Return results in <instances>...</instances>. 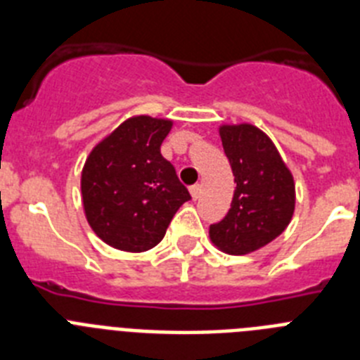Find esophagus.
Instances as JSON below:
<instances>
[{
  "label": "esophagus",
  "instance_id": "obj_1",
  "mask_svg": "<svg viewBox=\"0 0 360 360\" xmlns=\"http://www.w3.org/2000/svg\"><path fill=\"white\" fill-rule=\"evenodd\" d=\"M189 193L193 196V200H198L200 195H202V186L200 184H195V186L189 187Z\"/></svg>",
  "mask_w": 360,
  "mask_h": 360
}]
</instances>
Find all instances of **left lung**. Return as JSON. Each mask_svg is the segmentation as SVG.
<instances>
[{"instance_id": "1", "label": "left lung", "mask_w": 360, "mask_h": 360, "mask_svg": "<svg viewBox=\"0 0 360 360\" xmlns=\"http://www.w3.org/2000/svg\"><path fill=\"white\" fill-rule=\"evenodd\" d=\"M219 136L234 174L225 218L209 227L212 243L227 254L262 249L290 224L295 186L274 142L252 124L221 126Z\"/></svg>"}]
</instances>
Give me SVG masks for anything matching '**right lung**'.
Here are the masks:
<instances>
[{
  "label": "right lung",
  "instance_id": "1",
  "mask_svg": "<svg viewBox=\"0 0 360 360\" xmlns=\"http://www.w3.org/2000/svg\"><path fill=\"white\" fill-rule=\"evenodd\" d=\"M173 120H124L91 149L81 176L86 219L104 243L144 252L164 238L174 212L191 200L160 146Z\"/></svg>",
  "mask_w": 360,
  "mask_h": 360
}]
</instances>
